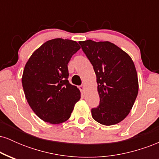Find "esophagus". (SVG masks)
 <instances>
[{
  "label": "esophagus",
  "mask_w": 159,
  "mask_h": 159,
  "mask_svg": "<svg viewBox=\"0 0 159 159\" xmlns=\"http://www.w3.org/2000/svg\"><path fill=\"white\" fill-rule=\"evenodd\" d=\"M79 90H81V93L82 94L84 93V90H85V87H84V85L82 84V85L80 86V87H79Z\"/></svg>",
  "instance_id": "obj_1"
}]
</instances>
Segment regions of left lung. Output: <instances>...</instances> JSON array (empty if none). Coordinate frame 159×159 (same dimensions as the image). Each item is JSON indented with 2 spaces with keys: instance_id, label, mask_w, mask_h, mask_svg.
<instances>
[{
  "instance_id": "left-lung-1",
  "label": "left lung",
  "mask_w": 159,
  "mask_h": 159,
  "mask_svg": "<svg viewBox=\"0 0 159 159\" xmlns=\"http://www.w3.org/2000/svg\"><path fill=\"white\" fill-rule=\"evenodd\" d=\"M96 75L100 102L91 110L93 118L105 125L123 120L138 93L137 71L130 56L110 42H80Z\"/></svg>"
}]
</instances>
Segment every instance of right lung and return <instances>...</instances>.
<instances>
[{
	"label": "right lung",
	"instance_id": "1",
	"mask_svg": "<svg viewBox=\"0 0 159 159\" xmlns=\"http://www.w3.org/2000/svg\"><path fill=\"white\" fill-rule=\"evenodd\" d=\"M81 48L75 41L51 39L33 53L25 66L22 86L29 105L43 121L59 124L70 117L81 93L68 81V63Z\"/></svg>",
	"mask_w": 159,
	"mask_h": 159
}]
</instances>
